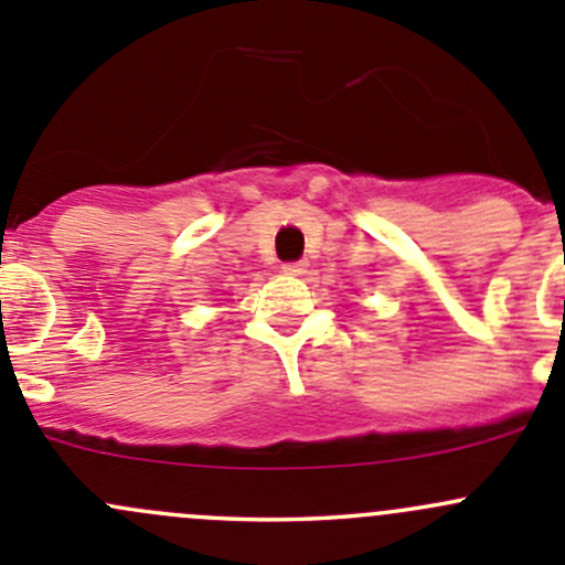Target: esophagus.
I'll return each mask as SVG.
<instances>
[{
  "label": "esophagus",
  "mask_w": 565,
  "mask_h": 565,
  "mask_svg": "<svg viewBox=\"0 0 565 565\" xmlns=\"http://www.w3.org/2000/svg\"><path fill=\"white\" fill-rule=\"evenodd\" d=\"M281 273H284V276H303L306 262H284Z\"/></svg>",
  "instance_id": "1"
}]
</instances>
